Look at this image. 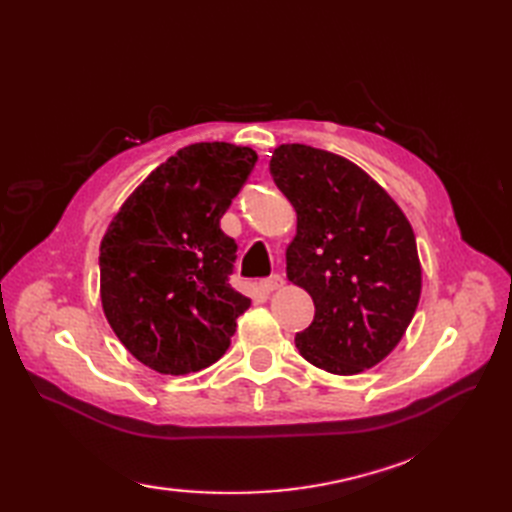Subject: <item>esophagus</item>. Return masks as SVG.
Masks as SVG:
<instances>
[{
  "instance_id": "34e87169",
  "label": "esophagus",
  "mask_w": 512,
  "mask_h": 512,
  "mask_svg": "<svg viewBox=\"0 0 512 512\" xmlns=\"http://www.w3.org/2000/svg\"><path fill=\"white\" fill-rule=\"evenodd\" d=\"M284 286V277L282 275H271V277H267V280H262L260 282V290L262 292H273V290H280Z\"/></svg>"
}]
</instances>
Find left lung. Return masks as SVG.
Returning a JSON list of instances; mask_svg holds the SVG:
<instances>
[{
	"label": "left lung",
	"mask_w": 512,
	"mask_h": 512,
	"mask_svg": "<svg viewBox=\"0 0 512 512\" xmlns=\"http://www.w3.org/2000/svg\"><path fill=\"white\" fill-rule=\"evenodd\" d=\"M269 170L297 211L288 280L316 305L294 344L329 374L378 365L404 337L421 299V262L404 211L365 170L331 151L280 145Z\"/></svg>",
	"instance_id": "obj_1"
}]
</instances>
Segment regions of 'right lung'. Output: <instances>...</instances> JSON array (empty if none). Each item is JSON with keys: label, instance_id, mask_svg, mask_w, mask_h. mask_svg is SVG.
<instances>
[{"label": "right lung", "instance_id": "right-lung-1", "mask_svg": "<svg viewBox=\"0 0 512 512\" xmlns=\"http://www.w3.org/2000/svg\"><path fill=\"white\" fill-rule=\"evenodd\" d=\"M250 147L196 143L138 185L100 245L104 316L134 359L183 376L228 350L250 299L230 286L237 243L222 215L250 177Z\"/></svg>", "mask_w": 512, "mask_h": 512}]
</instances>
